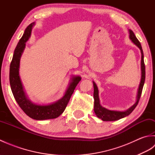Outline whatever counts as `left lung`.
<instances>
[{"label": "left lung", "instance_id": "obj_1", "mask_svg": "<svg viewBox=\"0 0 155 155\" xmlns=\"http://www.w3.org/2000/svg\"><path fill=\"white\" fill-rule=\"evenodd\" d=\"M128 32H129V38L133 43L137 47L139 48L141 52V62H140V68H141V78L140 82L139 84V88H138L137 94V98L136 102L133 106H131L129 108H128L127 110L124 111H118V110H108L107 108L103 107L101 105L100 103V99L99 97H98V89L96 83L93 81V87H94V111L95 114H96L97 117L98 118H101L103 121H114L119 120L120 118H123L129 115L133 110L135 108V107L137 106L138 103L140 99V97L141 96V93H142L143 88L144 84V81H145V66H144V54L143 51L142 49V47L139 40L137 38L135 35L134 34V32L128 29Z\"/></svg>", "mask_w": 155, "mask_h": 155}]
</instances>
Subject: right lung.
<instances>
[{"mask_svg": "<svg viewBox=\"0 0 155 155\" xmlns=\"http://www.w3.org/2000/svg\"><path fill=\"white\" fill-rule=\"evenodd\" d=\"M35 25V22H32L28 26L16 45L10 66V84L16 101L21 109L29 117L37 120L53 119L58 117L65 110L75 87L81 80V77L80 76H72L64 96L54 103L39 104L32 103L29 99L20 78L19 68L20 61L25 48L26 42L31 37L32 28Z\"/></svg>", "mask_w": 155, "mask_h": 155, "instance_id": "obj_1", "label": "right lung"}]
</instances>
